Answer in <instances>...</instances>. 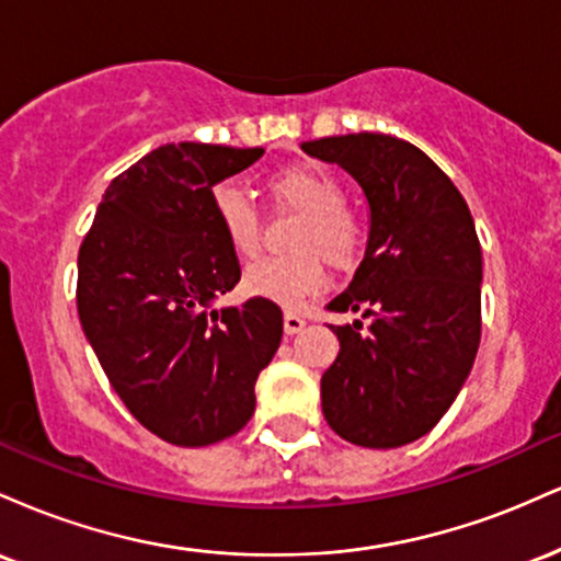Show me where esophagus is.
Segmentation results:
<instances>
[{
	"mask_svg": "<svg viewBox=\"0 0 561 561\" xmlns=\"http://www.w3.org/2000/svg\"><path fill=\"white\" fill-rule=\"evenodd\" d=\"M302 327H306V319H302L300 313L285 311V332L287 334H298V332H302Z\"/></svg>",
	"mask_w": 561,
	"mask_h": 561,
	"instance_id": "esophagus-1",
	"label": "esophagus"
}]
</instances>
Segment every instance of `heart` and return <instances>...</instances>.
<instances>
[{
	"label": "heart",
	"mask_w": 561,
	"mask_h": 561,
	"mask_svg": "<svg viewBox=\"0 0 561 561\" xmlns=\"http://www.w3.org/2000/svg\"><path fill=\"white\" fill-rule=\"evenodd\" d=\"M268 192L282 208L298 210L302 221L293 237L295 255L263 259L242 276L244 293L253 298L300 306L327 282V263L334 272H351L364 253V227L345 208L347 197L330 173L311 165H293L268 182ZM224 240L240 259L261 250V216L237 186L218 184L210 195Z\"/></svg>",
	"instance_id": "b5f03b06"
}]
</instances>
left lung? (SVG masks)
<instances>
[{
	"instance_id": "8db88e82",
	"label": "left lung",
	"mask_w": 561,
	"mask_h": 561,
	"mask_svg": "<svg viewBox=\"0 0 561 561\" xmlns=\"http://www.w3.org/2000/svg\"><path fill=\"white\" fill-rule=\"evenodd\" d=\"M337 163L369 203L362 266L330 311L371 317L334 327L340 353L321 377V411L340 437L398 448L427 435L459 396L480 345L482 250L454 182L390 134L302 141Z\"/></svg>"
}]
</instances>
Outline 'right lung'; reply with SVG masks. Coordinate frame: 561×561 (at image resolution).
I'll list each match as a JSON object with an SVG mask.
<instances>
[{
    "mask_svg": "<svg viewBox=\"0 0 561 561\" xmlns=\"http://www.w3.org/2000/svg\"><path fill=\"white\" fill-rule=\"evenodd\" d=\"M261 156L263 147H158L113 179L81 242L83 334L126 409L173 446L240 433L282 343L276 302L214 308L242 272L210 195Z\"/></svg>",
    "mask_w": 561,
    "mask_h": 561,
    "instance_id": "right-lung-1",
    "label": "right lung"
}]
</instances>
